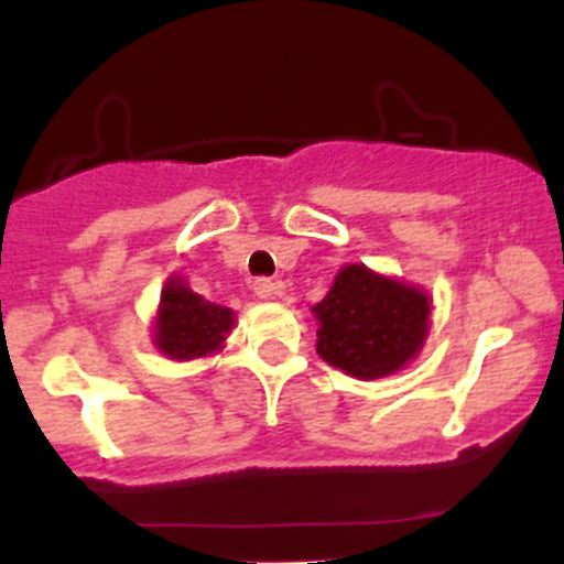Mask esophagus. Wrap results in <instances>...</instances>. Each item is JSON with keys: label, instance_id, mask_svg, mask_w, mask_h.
<instances>
[{"label": "esophagus", "instance_id": "1", "mask_svg": "<svg viewBox=\"0 0 564 564\" xmlns=\"http://www.w3.org/2000/svg\"><path fill=\"white\" fill-rule=\"evenodd\" d=\"M253 294L259 300L281 297V294H283V283L270 281V278H259V281H253Z\"/></svg>", "mask_w": 564, "mask_h": 564}]
</instances>
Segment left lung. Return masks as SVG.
<instances>
[{"label": "left lung", "instance_id": "8db88e82", "mask_svg": "<svg viewBox=\"0 0 564 564\" xmlns=\"http://www.w3.org/2000/svg\"><path fill=\"white\" fill-rule=\"evenodd\" d=\"M431 308L434 300L423 286L366 264H344L322 303L311 308L318 357L362 382L398 373L425 346Z\"/></svg>", "mask_w": 564, "mask_h": 564}]
</instances>
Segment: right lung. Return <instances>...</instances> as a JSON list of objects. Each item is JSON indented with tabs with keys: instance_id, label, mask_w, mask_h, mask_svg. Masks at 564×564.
Segmentation results:
<instances>
[{
	"instance_id": "obj_1",
	"label": "right lung",
	"mask_w": 564,
	"mask_h": 564,
	"mask_svg": "<svg viewBox=\"0 0 564 564\" xmlns=\"http://www.w3.org/2000/svg\"><path fill=\"white\" fill-rule=\"evenodd\" d=\"M235 324V311L204 300L182 275H169L152 318V346L174 362L213 357L224 351Z\"/></svg>"
}]
</instances>
